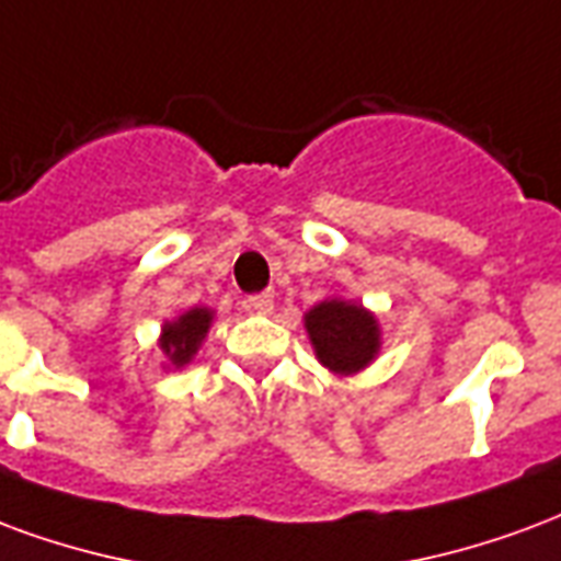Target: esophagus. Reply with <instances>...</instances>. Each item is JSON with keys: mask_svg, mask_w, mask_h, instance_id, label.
Returning <instances> with one entry per match:
<instances>
[{"mask_svg": "<svg viewBox=\"0 0 561 561\" xmlns=\"http://www.w3.org/2000/svg\"><path fill=\"white\" fill-rule=\"evenodd\" d=\"M244 308L253 310V313H272V308H275V296H272V293H253V296L244 298Z\"/></svg>", "mask_w": 561, "mask_h": 561, "instance_id": "obj_1", "label": "esophagus"}]
</instances>
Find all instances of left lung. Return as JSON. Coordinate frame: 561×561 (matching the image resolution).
<instances>
[{
	"label": "left lung",
	"mask_w": 561,
	"mask_h": 561,
	"mask_svg": "<svg viewBox=\"0 0 561 561\" xmlns=\"http://www.w3.org/2000/svg\"><path fill=\"white\" fill-rule=\"evenodd\" d=\"M305 325H308L320 362L334 374L362 370L379 350L376 320L362 305L331 298L310 310L305 317Z\"/></svg>",
	"instance_id": "obj_1"
}]
</instances>
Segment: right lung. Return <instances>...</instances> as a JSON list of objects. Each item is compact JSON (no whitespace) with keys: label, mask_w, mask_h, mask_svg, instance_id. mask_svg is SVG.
Wrapping results in <instances>:
<instances>
[{"label":"right lung","mask_w":561,"mask_h":561,"mask_svg":"<svg viewBox=\"0 0 561 561\" xmlns=\"http://www.w3.org/2000/svg\"><path fill=\"white\" fill-rule=\"evenodd\" d=\"M208 322H211V310L206 308H194L182 313L175 322H167L163 325V337H161V350L170 355L173 365H187L191 355L196 353L199 341L206 337Z\"/></svg>","instance_id":"add662e5"}]
</instances>
